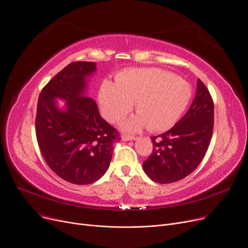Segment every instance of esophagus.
<instances>
[{"label": "esophagus", "instance_id": "obj_1", "mask_svg": "<svg viewBox=\"0 0 248 248\" xmlns=\"http://www.w3.org/2000/svg\"><path fill=\"white\" fill-rule=\"evenodd\" d=\"M134 140H136V138H135L134 136H126V135H124V136L122 137V140H124V141Z\"/></svg>", "mask_w": 248, "mask_h": 248}]
</instances>
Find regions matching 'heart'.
Instances as JSON below:
<instances>
[{
    "mask_svg": "<svg viewBox=\"0 0 248 248\" xmlns=\"http://www.w3.org/2000/svg\"><path fill=\"white\" fill-rule=\"evenodd\" d=\"M191 97L192 88L183 78L159 68H133L117 74L115 83H101L98 103L104 119L119 123L136 102L138 114L123 123L124 131L149 126L152 132H163L178 122Z\"/></svg>",
    "mask_w": 248,
    "mask_h": 248,
    "instance_id": "heart-1",
    "label": "heart"
}]
</instances>
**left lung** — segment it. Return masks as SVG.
<instances>
[{
    "mask_svg": "<svg viewBox=\"0 0 248 248\" xmlns=\"http://www.w3.org/2000/svg\"><path fill=\"white\" fill-rule=\"evenodd\" d=\"M213 124V100L198 79L196 95L187 113L168 132L151 138L153 152L142 163L148 177L157 183L169 184L190 175L209 147Z\"/></svg>",
    "mask_w": 248,
    "mask_h": 248,
    "instance_id": "obj_1",
    "label": "left lung"
}]
</instances>
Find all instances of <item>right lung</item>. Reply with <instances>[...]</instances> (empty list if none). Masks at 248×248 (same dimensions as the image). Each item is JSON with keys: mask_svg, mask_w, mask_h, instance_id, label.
Instances as JSON below:
<instances>
[{"mask_svg": "<svg viewBox=\"0 0 248 248\" xmlns=\"http://www.w3.org/2000/svg\"><path fill=\"white\" fill-rule=\"evenodd\" d=\"M95 62H72L42 89L37 104L36 136L47 165L69 183L99 180L109 167L113 144L121 139L86 96ZM57 99L65 101L59 106Z\"/></svg>", "mask_w": 248, "mask_h": 248, "instance_id": "add662e5", "label": "right lung"}]
</instances>
